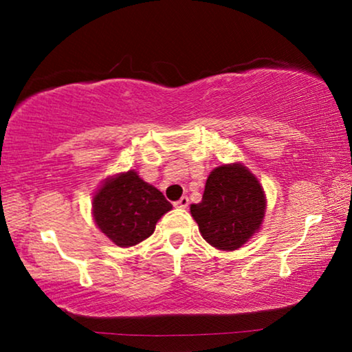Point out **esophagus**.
<instances>
[{
	"label": "esophagus",
	"instance_id": "obj_1",
	"mask_svg": "<svg viewBox=\"0 0 352 352\" xmlns=\"http://www.w3.org/2000/svg\"><path fill=\"white\" fill-rule=\"evenodd\" d=\"M175 206L176 208H187V206H189V199H187V197H182V199L176 201Z\"/></svg>",
	"mask_w": 352,
	"mask_h": 352
}]
</instances>
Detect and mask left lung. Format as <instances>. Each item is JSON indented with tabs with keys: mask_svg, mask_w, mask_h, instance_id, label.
I'll use <instances>...</instances> for the list:
<instances>
[{
	"mask_svg": "<svg viewBox=\"0 0 352 352\" xmlns=\"http://www.w3.org/2000/svg\"><path fill=\"white\" fill-rule=\"evenodd\" d=\"M266 206L258 177L243 163L234 162L210 173L201 201L190 205V214L211 247L234 252L259 232Z\"/></svg>",
	"mask_w": 352,
	"mask_h": 352,
	"instance_id": "obj_1",
	"label": "left lung"
}]
</instances>
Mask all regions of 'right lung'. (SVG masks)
Returning a JSON list of instances; mask_svg holds the SVG:
<instances>
[{
    "label": "right lung",
    "instance_id": "add662e5",
    "mask_svg": "<svg viewBox=\"0 0 352 352\" xmlns=\"http://www.w3.org/2000/svg\"><path fill=\"white\" fill-rule=\"evenodd\" d=\"M91 205L94 224L122 248L151 237L158 219L173 208L165 195L134 170L105 177Z\"/></svg>",
    "mask_w": 352,
    "mask_h": 352
}]
</instances>
